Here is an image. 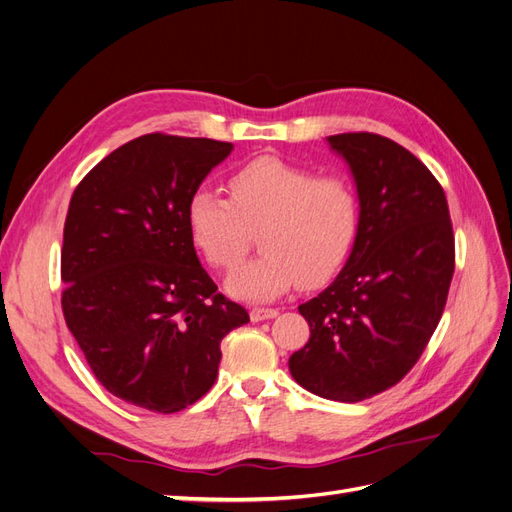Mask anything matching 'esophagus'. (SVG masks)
Wrapping results in <instances>:
<instances>
[{
    "mask_svg": "<svg viewBox=\"0 0 512 512\" xmlns=\"http://www.w3.org/2000/svg\"><path fill=\"white\" fill-rule=\"evenodd\" d=\"M277 314V309H273V307H252L250 309V318H252V322H260V320H271V318H275Z\"/></svg>",
    "mask_w": 512,
    "mask_h": 512,
    "instance_id": "34e87169",
    "label": "esophagus"
}]
</instances>
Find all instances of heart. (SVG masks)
<instances>
[{
  "mask_svg": "<svg viewBox=\"0 0 512 512\" xmlns=\"http://www.w3.org/2000/svg\"><path fill=\"white\" fill-rule=\"evenodd\" d=\"M228 190L230 198L196 190L185 222L196 250L220 271L239 265L260 230L262 254L228 277L232 297L271 301L297 282H329L344 267L361 230V200L344 175L265 156L235 170Z\"/></svg>",
  "mask_w": 512,
  "mask_h": 512,
  "instance_id": "heart-1",
  "label": "heart"
}]
</instances>
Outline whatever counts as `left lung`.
I'll return each mask as SVG.
<instances>
[{
	"label": "left lung",
	"mask_w": 512,
	"mask_h": 512,
	"mask_svg": "<svg viewBox=\"0 0 512 512\" xmlns=\"http://www.w3.org/2000/svg\"><path fill=\"white\" fill-rule=\"evenodd\" d=\"M329 143L350 164L361 230L335 282L299 305L309 342L288 367L309 393L354 404L421 359L451 288L455 237L442 185L406 147L371 132Z\"/></svg>",
	"instance_id": "1"
}]
</instances>
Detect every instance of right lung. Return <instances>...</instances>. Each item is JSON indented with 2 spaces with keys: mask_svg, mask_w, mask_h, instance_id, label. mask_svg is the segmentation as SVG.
Masks as SVG:
<instances>
[{
  "mask_svg": "<svg viewBox=\"0 0 512 512\" xmlns=\"http://www.w3.org/2000/svg\"><path fill=\"white\" fill-rule=\"evenodd\" d=\"M230 143L153 132L76 185L61 247V309L108 393L173 414L218 378L222 339L250 322L200 265L185 207Z\"/></svg>",
  "mask_w": 512,
  "mask_h": 512,
  "instance_id": "right-lung-1",
  "label": "right lung"
}]
</instances>
